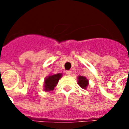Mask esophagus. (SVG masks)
Wrapping results in <instances>:
<instances>
[{
  "label": "esophagus",
  "instance_id": "1",
  "mask_svg": "<svg viewBox=\"0 0 129 129\" xmlns=\"http://www.w3.org/2000/svg\"><path fill=\"white\" fill-rule=\"evenodd\" d=\"M66 75L68 76H70L71 75V71L70 70H67V71H66Z\"/></svg>",
  "mask_w": 129,
  "mask_h": 129
}]
</instances>
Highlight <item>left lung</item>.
Returning <instances> with one entry per match:
<instances>
[{"mask_svg": "<svg viewBox=\"0 0 129 129\" xmlns=\"http://www.w3.org/2000/svg\"><path fill=\"white\" fill-rule=\"evenodd\" d=\"M78 84L82 88H86L88 84V80L85 77L79 76L78 77Z\"/></svg>", "mask_w": 129, "mask_h": 129, "instance_id": "left-lung-1", "label": "left lung"}]
</instances>
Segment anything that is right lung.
Here are the masks:
<instances>
[{
	"instance_id": "add662e5",
	"label": "right lung",
	"mask_w": 129,
	"mask_h": 129,
	"mask_svg": "<svg viewBox=\"0 0 129 129\" xmlns=\"http://www.w3.org/2000/svg\"><path fill=\"white\" fill-rule=\"evenodd\" d=\"M62 75L61 73L54 75L48 76L47 78L45 79V91H50L52 90L56 86V84L59 81V79L61 77Z\"/></svg>"
}]
</instances>
